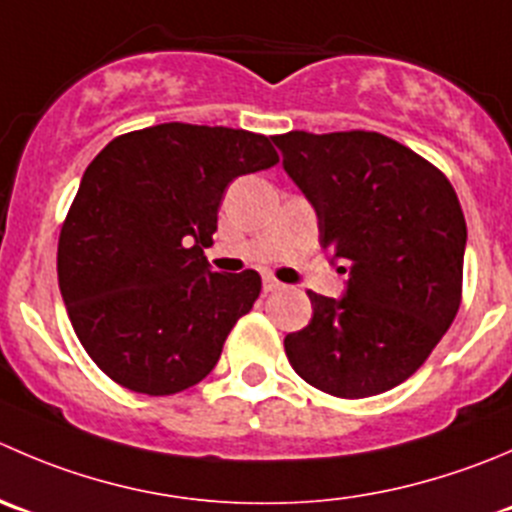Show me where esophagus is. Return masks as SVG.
<instances>
[{
    "mask_svg": "<svg viewBox=\"0 0 512 512\" xmlns=\"http://www.w3.org/2000/svg\"><path fill=\"white\" fill-rule=\"evenodd\" d=\"M262 285H265V292H275V290H282V287H285L282 282H277L272 275L262 277Z\"/></svg>",
    "mask_w": 512,
    "mask_h": 512,
    "instance_id": "34e87169",
    "label": "esophagus"
}]
</instances>
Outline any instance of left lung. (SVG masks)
<instances>
[{
    "mask_svg": "<svg viewBox=\"0 0 512 512\" xmlns=\"http://www.w3.org/2000/svg\"><path fill=\"white\" fill-rule=\"evenodd\" d=\"M317 215L320 245L347 267L345 295L307 292L310 325L285 337L297 375L335 398L408 380L453 325L468 242L448 177L377 132L272 137Z\"/></svg>",
    "mask_w": 512,
    "mask_h": 512,
    "instance_id": "1",
    "label": "left lung"
}]
</instances>
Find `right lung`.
Here are the masks:
<instances>
[{"label": "right lung", "mask_w": 512, "mask_h": 512, "mask_svg": "<svg viewBox=\"0 0 512 512\" xmlns=\"http://www.w3.org/2000/svg\"><path fill=\"white\" fill-rule=\"evenodd\" d=\"M277 162L265 135L182 122L114 137L89 162L57 272L74 332L104 375L145 395L210 375L262 280L212 272L205 247L227 185Z\"/></svg>", "instance_id": "add662e5"}]
</instances>
